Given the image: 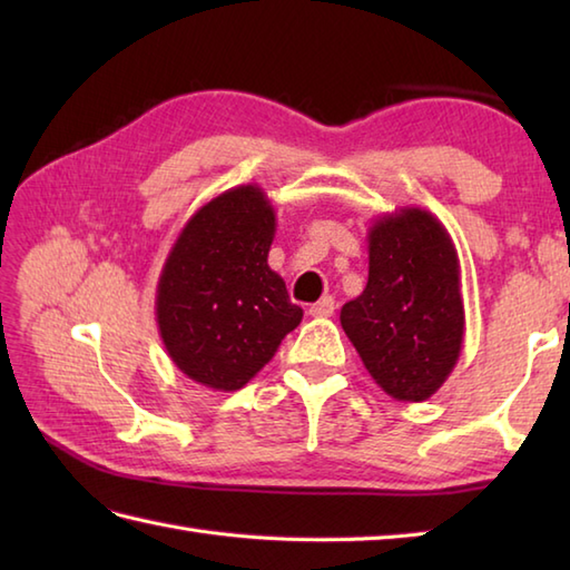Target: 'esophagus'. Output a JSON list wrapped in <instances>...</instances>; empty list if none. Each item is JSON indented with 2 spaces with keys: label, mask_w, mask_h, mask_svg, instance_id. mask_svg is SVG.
I'll list each match as a JSON object with an SVG mask.
<instances>
[{
  "label": "esophagus",
  "mask_w": 570,
  "mask_h": 570,
  "mask_svg": "<svg viewBox=\"0 0 570 570\" xmlns=\"http://www.w3.org/2000/svg\"><path fill=\"white\" fill-rule=\"evenodd\" d=\"M308 313L313 318H331L333 313H335V301H333V296H323L318 304H313L311 308H308Z\"/></svg>",
  "instance_id": "1"
}]
</instances>
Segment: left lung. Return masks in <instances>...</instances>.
Masks as SVG:
<instances>
[{
    "instance_id": "left-lung-1",
    "label": "left lung",
    "mask_w": 570,
    "mask_h": 570,
    "mask_svg": "<svg viewBox=\"0 0 570 570\" xmlns=\"http://www.w3.org/2000/svg\"><path fill=\"white\" fill-rule=\"evenodd\" d=\"M370 276L341 325L372 380L396 402H426L460 357L465 311L460 262L439 217L399 208L367 233Z\"/></svg>"
}]
</instances>
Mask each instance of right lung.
<instances>
[{"label": "right lung", "instance_id": "obj_1", "mask_svg": "<svg viewBox=\"0 0 570 570\" xmlns=\"http://www.w3.org/2000/svg\"><path fill=\"white\" fill-rule=\"evenodd\" d=\"M276 213L259 186L215 196L180 229L156 286L174 365L215 392L242 390L304 318L266 257Z\"/></svg>", "mask_w": 570, "mask_h": 570}]
</instances>
